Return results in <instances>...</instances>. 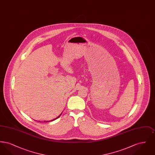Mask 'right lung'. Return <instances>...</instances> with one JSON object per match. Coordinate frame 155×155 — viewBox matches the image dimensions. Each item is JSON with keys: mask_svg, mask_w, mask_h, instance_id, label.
<instances>
[{"mask_svg": "<svg viewBox=\"0 0 155 155\" xmlns=\"http://www.w3.org/2000/svg\"><path fill=\"white\" fill-rule=\"evenodd\" d=\"M61 114L59 115V116H58V117H56V118H54V119H53V120H51V121H44V122H49V121H53V120H55L56 119H57V118H59V117L61 116ZM39 122H40V121H39Z\"/></svg>", "mask_w": 155, "mask_h": 155, "instance_id": "add662e5", "label": "right lung"}]
</instances>
